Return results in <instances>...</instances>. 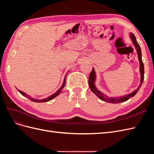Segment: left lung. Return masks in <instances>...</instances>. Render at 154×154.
<instances>
[{"label": "left lung", "instance_id": "obj_1", "mask_svg": "<svg viewBox=\"0 0 154 154\" xmlns=\"http://www.w3.org/2000/svg\"><path fill=\"white\" fill-rule=\"evenodd\" d=\"M130 37H131L132 42L134 45L135 47L136 48L137 54H138V58L139 60V63H140V72H141V83H140V85L139 86V87L137 88L136 90H135L133 92H132L131 94H129L128 95H126L125 96L122 97H109L108 96H105L103 93L99 91L96 88L94 85V81L96 79V75H95V72H94V68H92V71L89 74V78H88V85L90 87L91 90L92 91L93 93L94 94L100 98L101 100L105 101L106 102H108V103H122V102H124L125 101H127L129 100V98L134 96L136 95L137 91H139V88L141 87L142 83L144 80V64L142 61L141 59V48L138 43L137 42V40L136 37H135L133 33H130Z\"/></svg>", "mask_w": 154, "mask_h": 154}]
</instances>
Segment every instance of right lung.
<instances>
[{
    "instance_id": "1",
    "label": "right lung",
    "mask_w": 154,
    "mask_h": 154,
    "mask_svg": "<svg viewBox=\"0 0 154 154\" xmlns=\"http://www.w3.org/2000/svg\"><path fill=\"white\" fill-rule=\"evenodd\" d=\"M67 75V74H66ZM66 76H65V78H64V80H63V85H62V86L60 88V89L57 92H55L54 94H53V95H51V96H49V97H48V98H46V99H44V100H33V99H32V98H29V96L27 95V94H26L25 92H22V91H19L18 90V91H19V92L20 93V94H22V95H23V96H26V97H27V98H29L31 100H32V101H35V102H40V103H41V102H46V101H50V100H53L54 97H55L56 96H57L60 92H62V91L63 90V87H65V85H66Z\"/></svg>"
}]
</instances>
